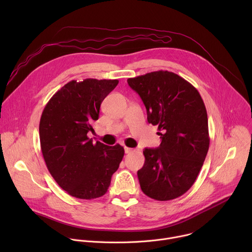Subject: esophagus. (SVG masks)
I'll list each match as a JSON object with an SVG mask.
<instances>
[{
  "label": "esophagus",
  "mask_w": 252,
  "mask_h": 252,
  "mask_svg": "<svg viewBox=\"0 0 252 252\" xmlns=\"http://www.w3.org/2000/svg\"><path fill=\"white\" fill-rule=\"evenodd\" d=\"M131 152H132V149L127 148V147H125V153H126V154H129V153H131Z\"/></svg>",
  "instance_id": "1"
}]
</instances>
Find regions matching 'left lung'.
Masks as SVG:
<instances>
[{"mask_svg": "<svg viewBox=\"0 0 252 252\" xmlns=\"http://www.w3.org/2000/svg\"><path fill=\"white\" fill-rule=\"evenodd\" d=\"M147 109L148 122L158 126V148L145 149L137 171L140 189L156 200L186 193L194 184L209 148L208 121L198 91L167 70L127 80Z\"/></svg>", "mask_w": 252, "mask_h": 252, "instance_id": "8db88e82", "label": "left lung"}]
</instances>
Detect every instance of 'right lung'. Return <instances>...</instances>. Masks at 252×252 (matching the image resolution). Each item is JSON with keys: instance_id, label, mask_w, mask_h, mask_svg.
<instances>
[{"instance_id": "add662e5", "label": "right lung", "mask_w": 252, "mask_h": 252, "mask_svg": "<svg viewBox=\"0 0 252 252\" xmlns=\"http://www.w3.org/2000/svg\"><path fill=\"white\" fill-rule=\"evenodd\" d=\"M118 80L71 81L46 104L40 121V141L47 167L69 195L94 199L105 194L124 158L122 146L93 142L89 131L98 120L101 101Z\"/></svg>"}]
</instances>
